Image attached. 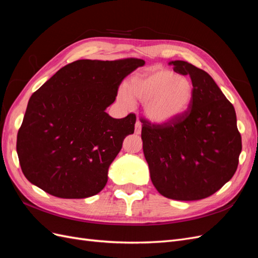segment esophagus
<instances>
[{"label":"esophagus","mask_w":258,"mask_h":258,"mask_svg":"<svg viewBox=\"0 0 258 258\" xmlns=\"http://www.w3.org/2000/svg\"><path fill=\"white\" fill-rule=\"evenodd\" d=\"M141 131H142L141 122H140L139 120H137V122H136V126H135V132H136L137 135H140V134H141Z\"/></svg>","instance_id":"34e87169"}]
</instances>
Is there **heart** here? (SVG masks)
Returning a JSON list of instances; mask_svg holds the SVG:
<instances>
[{
    "mask_svg": "<svg viewBox=\"0 0 258 258\" xmlns=\"http://www.w3.org/2000/svg\"><path fill=\"white\" fill-rule=\"evenodd\" d=\"M194 85L172 70L155 68L127 82L119 99L124 104L144 103V113L152 121L168 122L184 114L191 104Z\"/></svg>",
    "mask_w": 258,
    "mask_h": 258,
    "instance_id": "obj_1",
    "label": "heart"
}]
</instances>
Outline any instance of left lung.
Listing matches in <instances>:
<instances>
[{
  "mask_svg": "<svg viewBox=\"0 0 258 258\" xmlns=\"http://www.w3.org/2000/svg\"><path fill=\"white\" fill-rule=\"evenodd\" d=\"M189 75L191 104L162 123L141 120L143 152L156 189L170 199L191 201L216 192L235 174L242 150L233 105L212 77L188 62H171Z\"/></svg>",
  "mask_w": 258,
  "mask_h": 258,
  "instance_id": "left-lung-1",
  "label": "left lung"
}]
</instances>
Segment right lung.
Masks as SVG:
<instances>
[{"label": "right lung", "instance_id": "add662e5", "mask_svg": "<svg viewBox=\"0 0 258 258\" xmlns=\"http://www.w3.org/2000/svg\"><path fill=\"white\" fill-rule=\"evenodd\" d=\"M141 59L77 60L31 96L17 135V154L29 181L54 197L97 195L108 167L135 132L137 117L116 119L105 113L119 86Z\"/></svg>", "mask_w": 258, "mask_h": 258}]
</instances>
